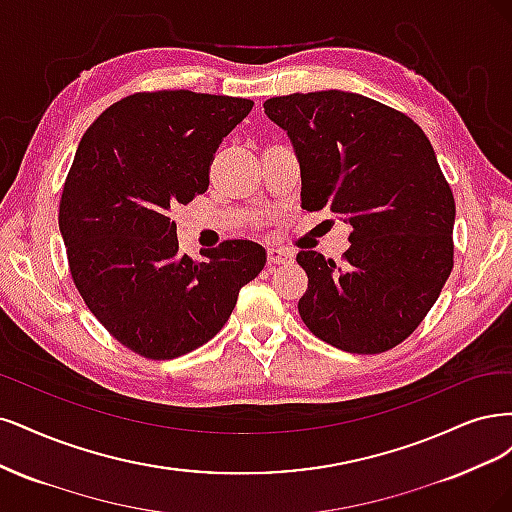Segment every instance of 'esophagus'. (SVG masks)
Wrapping results in <instances>:
<instances>
[{"label":"esophagus","mask_w":512,"mask_h":512,"mask_svg":"<svg viewBox=\"0 0 512 512\" xmlns=\"http://www.w3.org/2000/svg\"><path fill=\"white\" fill-rule=\"evenodd\" d=\"M291 251L287 249H278V246H270L268 249V263L270 266H280V263H287L291 261Z\"/></svg>","instance_id":"34e87169"}]
</instances>
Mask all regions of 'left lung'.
Returning a JSON list of instances; mask_svg holds the SVG:
<instances>
[{
  "label": "left lung",
  "instance_id": "obj_1",
  "mask_svg": "<svg viewBox=\"0 0 512 512\" xmlns=\"http://www.w3.org/2000/svg\"><path fill=\"white\" fill-rule=\"evenodd\" d=\"M302 172V208L351 225L342 263L300 251L308 289L298 302L312 334L340 351L374 355L421 325L453 270L455 200L423 129L359 93L272 97Z\"/></svg>",
  "mask_w": 512,
  "mask_h": 512
}]
</instances>
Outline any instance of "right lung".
<instances>
[{
  "mask_svg": "<svg viewBox=\"0 0 512 512\" xmlns=\"http://www.w3.org/2000/svg\"><path fill=\"white\" fill-rule=\"evenodd\" d=\"M253 102L142 91L82 136L59 202V229L82 300L110 336L146 359H174L219 334L240 289L266 266L251 240L193 261L178 253L170 208L208 189L223 138Z\"/></svg>",
  "mask_w": 512,
  "mask_h": 512,
  "instance_id": "obj_1",
  "label": "right lung"
}]
</instances>
